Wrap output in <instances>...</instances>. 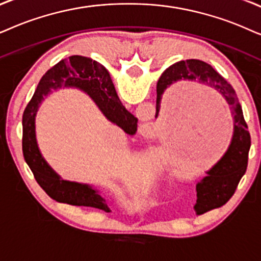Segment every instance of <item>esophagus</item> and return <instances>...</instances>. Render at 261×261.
<instances>
[{
	"mask_svg": "<svg viewBox=\"0 0 261 261\" xmlns=\"http://www.w3.org/2000/svg\"><path fill=\"white\" fill-rule=\"evenodd\" d=\"M144 127H146V130H149V128H150V126H148V124L144 125Z\"/></svg>",
	"mask_w": 261,
	"mask_h": 261,
	"instance_id": "obj_1",
	"label": "esophagus"
}]
</instances>
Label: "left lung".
Listing matches in <instances>:
<instances>
[{"mask_svg": "<svg viewBox=\"0 0 261 261\" xmlns=\"http://www.w3.org/2000/svg\"><path fill=\"white\" fill-rule=\"evenodd\" d=\"M180 81L199 82L214 89L227 103L232 117V136L225 153L213 166L204 171L206 176L196 183L197 199L194 210L196 214H203L223 206L235 193L248 165L250 135L239 98L231 85L212 66L196 59L178 61L163 72L156 85L155 118L159 117L165 90Z\"/></svg>", "mask_w": 261, "mask_h": 261, "instance_id": "1", "label": "left lung"}]
</instances>
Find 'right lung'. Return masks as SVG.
Returning a JSON list of instances; mask_svg holds the SVG:
<instances>
[{
    "instance_id": "add662e5",
    "label": "right lung",
    "mask_w": 261,
    "mask_h": 261,
    "mask_svg": "<svg viewBox=\"0 0 261 261\" xmlns=\"http://www.w3.org/2000/svg\"><path fill=\"white\" fill-rule=\"evenodd\" d=\"M77 89L94 101L101 113L111 123L128 135L137 130V118L125 108L118 97L110 72L91 58L73 55L54 65L43 75L34 96L22 114V154L34 173L35 179L51 199L73 206L92 207L111 212L100 188L92 184L62 179L43 158L36 137V117L44 98L51 90Z\"/></svg>"
}]
</instances>
